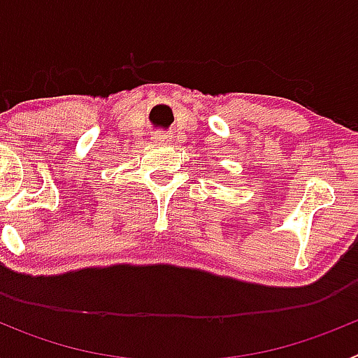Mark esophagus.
Masks as SVG:
<instances>
[{
  "label": "esophagus",
  "mask_w": 358,
  "mask_h": 358,
  "mask_svg": "<svg viewBox=\"0 0 358 358\" xmlns=\"http://www.w3.org/2000/svg\"><path fill=\"white\" fill-rule=\"evenodd\" d=\"M152 140L156 141V143H166V141H170V136H169V132L156 131L154 134H152Z\"/></svg>",
  "instance_id": "34e87169"
}]
</instances>
